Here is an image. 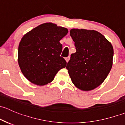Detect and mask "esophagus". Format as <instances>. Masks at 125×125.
<instances>
[{"label": "esophagus", "mask_w": 125, "mask_h": 125, "mask_svg": "<svg viewBox=\"0 0 125 125\" xmlns=\"http://www.w3.org/2000/svg\"><path fill=\"white\" fill-rule=\"evenodd\" d=\"M69 59H70V57H69V56H68V57H66L65 60H66V62H68V61L69 60Z\"/></svg>", "instance_id": "esophagus-1"}]
</instances>
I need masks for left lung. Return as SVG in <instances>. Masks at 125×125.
<instances>
[{
    "label": "left lung",
    "mask_w": 125,
    "mask_h": 125,
    "mask_svg": "<svg viewBox=\"0 0 125 125\" xmlns=\"http://www.w3.org/2000/svg\"><path fill=\"white\" fill-rule=\"evenodd\" d=\"M70 35L76 52L71 54L66 69L75 87L91 91L103 83L112 69L113 46L95 30L73 28Z\"/></svg>",
    "instance_id": "1"
}]
</instances>
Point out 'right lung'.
<instances>
[{"label":"right lung","instance_id":"1","mask_svg":"<svg viewBox=\"0 0 125 125\" xmlns=\"http://www.w3.org/2000/svg\"><path fill=\"white\" fill-rule=\"evenodd\" d=\"M68 30L53 23H44L23 36L18 46V62L22 73L29 81L42 86L51 83L66 62L60 57L59 41Z\"/></svg>","mask_w":125,"mask_h":125}]
</instances>
